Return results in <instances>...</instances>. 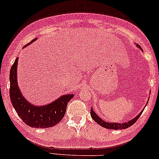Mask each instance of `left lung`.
Instances as JSON below:
<instances>
[{
    "mask_svg": "<svg viewBox=\"0 0 159 159\" xmlns=\"http://www.w3.org/2000/svg\"><path fill=\"white\" fill-rule=\"evenodd\" d=\"M137 46L139 48H140L141 50V47L139 46V45H137ZM144 109L143 111H141V112L139 113V114L137 116L135 117L134 119H132L131 120H129V122H125V123H123V124H118V123H107L106 121H104L103 120L101 119V118L98 116L96 115V113L94 112L93 111V108L91 109V116L93 119L96 121L97 124H98L99 125H101L102 127L106 128V129H114V130H118V129H128V128L131 126V125L135 124L136 122V120L139 119V118L140 117V116L142 114Z\"/></svg>",
    "mask_w": 159,
    "mask_h": 159,
    "instance_id": "obj_1",
    "label": "left lung"
}]
</instances>
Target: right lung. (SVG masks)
Returning <instances> with one entry per match:
<instances>
[{"label":"right lung","instance_id":"obj_1","mask_svg":"<svg viewBox=\"0 0 159 159\" xmlns=\"http://www.w3.org/2000/svg\"><path fill=\"white\" fill-rule=\"evenodd\" d=\"M35 39L33 40L34 41ZM30 42V43H31ZM28 43L27 45L30 44ZM18 58L10 71V98L18 116L25 124L32 128L46 129L56 125L64 117L68 103L74 94L65 95L46 106L31 105L23 96L17 84Z\"/></svg>","mask_w":159,"mask_h":159}]
</instances>
